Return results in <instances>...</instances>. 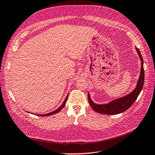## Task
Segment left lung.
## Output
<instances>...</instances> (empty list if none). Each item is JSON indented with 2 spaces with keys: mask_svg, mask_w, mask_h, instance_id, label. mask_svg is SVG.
I'll use <instances>...</instances> for the list:
<instances>
[{
  "mask_svg": "<svg viewBox=\"0 0 155 155\" xmlns=\"http://www.w3.org/2000/svg\"><path fill=\"white\" fill-rule=\"evenodd\" d=\"M136 50L138 54L139 57L141 60V70L140 77L137 82L136 88L134 90L128 94L127 95L115 99L106 104H94L90 98V95L88 93V101L89 105L94 111L98 113L104 114H117L124 112L127 109L130 107L136 101L140 93L141 92L144 82V69H143V58L140 52L139 49L136 47Z\"/></svg>",
  "mask_w": 155,
  "mask_h": 155,
  "instance_id": "obj_1",
  "label": "left lung"
}]
</instances>
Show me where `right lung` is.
I'll return each mask as SVG.
<instances>
[{
  "instance_id": "add662e5",
  "label": "right lung",
  "mask_w": 155,
  "mask_h": 155,
  "mask_svg": "<svg viewBox=\"0 0 155 155\" xmlns=\"http://www.w3.org/2000/svg\"><path fill=\"white\" fill-rule=\"evenodd\" d=\"M68 94L67 95V97H66V98H65L63 104L61 106V107H59L57 109H56L55 111H54L51 112V113H48V114H36V115H38V116H42V117H46V116H50V115H52V114L57 113L58 112H59L60 111H61V109L65 106V104H66V102L67 99H68ZM32 114H33V113H32Z\"/></svg>"
}]
</instances>
